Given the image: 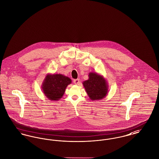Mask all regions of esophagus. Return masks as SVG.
Masks as SVG:
<instances>
[{"instance_id":"34e87169","label":"esophagus","mask_w":159,"mask_h":159,"mask_svg":"<svg viewBox=\"0 0 159 159\" xmlns=\"http://www.w3.org/2000/svg\"><path fill=\"white\" fill-rule=\"evenodd\" d=\"M74 84H75V85H79L80 84V80L79 79H74Z\"/></svg>"}]
</instances>
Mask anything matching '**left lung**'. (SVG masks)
Segmentation results:
<instances>
[{"label": "left lung", "mask_w": 159, "mask_h": 159, "mask_svg": "<svg viewBox=\"0 0 159 159\" xmlns=\"http://www.w3.org/2000/svg\"><path fill=\"white\" fill-rule=\"evenodd\" d=\"M89 79L83 82L86 92L91 100H99L105 98L108 93V85L103 75L97 73H89Z\"/></svg>", "instance_id": "left-lung-1"}]
</instances>
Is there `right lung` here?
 <instances>
[{"mask_svg": "<svg viewBox=\"0 0 159 159\" xmlns=\"http://www.w3.org/2000/svg\"><path fill=\"white\" fill-rule=\"evenodd\" d=\"M72 80L61 74H48L41 86L45 96L50 100L58 101L63 96L66 88Z\"/></svg>", "mask_w": 159, "mask_h": 159, "instance_id": "1", "label": "right lung"}]
</instances>
